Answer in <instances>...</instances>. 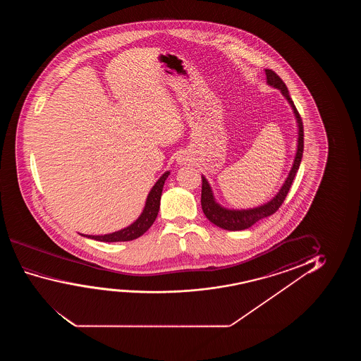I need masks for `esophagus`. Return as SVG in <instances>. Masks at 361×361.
I'll list each match as a JSON object with an SVG mask.
<instances>
[{"instance_id": "esophagus-1", "label": "esophagus", "mask_w": 361, "mask_h": 361, "mask_svg": "<svg viewBox=\"0 0 361 361\" xmlns=\"http://www.w3.org/2000/svg\"><path fill=\"white\" fill-rule=\"evenodd\" d=\"M190 161V159H188V155L186 154H181V155H178V165H185V164H188Z\"/></svg>"}]
</instances>
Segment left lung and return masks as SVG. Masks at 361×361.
Here are the masks:
<instances>
[{"label": "left lung", "instance_id": "left-lung-1", "mask_svg": "<svg viewBox=\"0 0 361 361\" xmlns=\"http://www.w3.org/2000/svg\"><path fill=\"white\" fill-rule=\"evenodd\" d=\"M267 74V82L269 86L274 89L280 90L282 96L286 99L288 104L291 106L292 112L295 114L296 118L297 129V149L295 154V159L292 163L291 170L287 175L285 183H282L281 188L274 197L262 203L260 206L252 208H242V209H234V208H227L222 206L221 203L217 202L214 197L212 188L208 183L207 178L202 175V193H201V206L204 216L207 217L209 222L216 224L217 227L226 229V231H244L247 228L252 227L255 223L259 222L262 218L269 217L276 212L279 207L281 206L283 200L286 198L287 193L290 191L292 181L296 176L297 171L301 165L302 155H303V124L300 117V114L295 107V104L290 97L288 90H287L285 82L280 79L279 75L275 74L272 70H265Z\"/></svg>", "mask_w": 361, "mask_h": 361}]
</instances>
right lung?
<instances>
[{"mask_svg": "<svg viewBox=\"0 0 361 361\" xmlns=\"http://www.w3.org/2000/svg\"><path fill=\"white\" fill-rule=\"evenodd\" d=\"M169 175H170V171H165L159 178L158 181L154 183L153 188L149 191L145 204H144L143 212L140 213V216L132 224H129L128 227L123 228L117 232L104 234V235H89V234H81V233H80V235L104 243L129 242V240H134L140 235H143L144 233L153 226L154 221L158 217L164 183H165V180L169 178Z\"/></svg>", "mask_w": 361, "mask_h": 361, "instance_id": "add662e5", "label": "right lung"}]
</instances>
